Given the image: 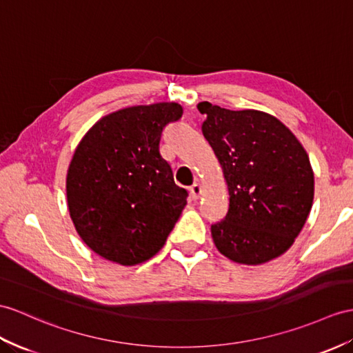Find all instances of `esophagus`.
<instances>
[{
    "instance_id": "34e87169",
    "label": "esophagus",
    "mask_w": 353,
    "mask_h": 353,
    "mask_svg": "<svg viewBox=\"0 0 353 353\" xmlns=\"http://www.w3.org/2000/svg\"><path fill=\"white\" fill-rule=\"evenodd\" d=\"M201 194H202V187H201V184L194 183V184L190 187V196H192V199H193V201L199 199Z\"/></svg>"
}]
</instances>
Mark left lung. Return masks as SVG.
<instances>
[{
	"label": "left lung",
	"instance_id": "1",
	"mask_svg": "<svg viewBox=\"0 0 353 353\" xmlns=\"http://www.w3.org/2000/svg\"><path fill=\"white\" fill-rule=\"evenodd\" d=\"M202 133L229 192L226 217L211 226L228 259L262 265L294 245L310 214L314 174L303 143L279 118L256 109L230 110L201 101Z\"/></svg>",
	"mask_w": 353,
	"mask_h": 353
}]
</instances>
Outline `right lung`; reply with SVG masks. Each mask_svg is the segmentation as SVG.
Listing matches in <instances>:
<instances>
[{
  "mask_svg": "<svg viewBox=\"0 0 353 353\" xmlns=\"http://www.w3.org/2000/svg\"><path fill=\"white\" fill-rule=\"evenodd\" d=\"M183 115L175 101L101 117L77 143L67 169V206L82 241L123 266L147 262L165 245L187 205L160 156L161 132Z\"/></svg>",
  "mask_w": 353,
  "mask_h": 353,
  "instance_id": "right-lung-1",
  "label": "right lung"
}]
</instances>
